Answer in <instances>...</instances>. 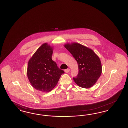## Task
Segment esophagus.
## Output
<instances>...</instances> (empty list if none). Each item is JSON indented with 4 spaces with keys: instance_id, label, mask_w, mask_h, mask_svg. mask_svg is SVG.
<instances>
[{
    "instance_id": "obj_1",
    "label": "esophagus",
    "mask_w": 128,
    "mask_h": 128,
    "mask_svg": "<svg viewBox=\"0 0 128 128\" xmlns=\"http://www.w3.org/2000/svg\"><path fill=\"white\" fill-rule=\"evenodd\" d=\"M70 68H67V69L65 70V72L66 73H68V72H70Z\"/></svg>"
}]
</instances>
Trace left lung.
I'll return each instance as SVG.
<instances>
[{"mask_svg": "<svg viewBox=\"0 0 128 128\" xmlns=\"http://www.w3.org/2000/svg\"><path fill=\"white\" fill-rule=\"evenodd\" d=\"M64 46L78 63L79 72L73 78L75 82L84 88L92 87L102 73L99 58L92 49L78 43H68Z\"/></svg>", "mask_w": 128, "mask_h": 128, "instance_id": "8db88e82", "label": "left lung"}]
</instances>
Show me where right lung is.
Masks as SVG:
<instances>
[{
  "label": "right lung",
  "mask_w": 128,
  "mask_h": 128,
  "mask_svg": "<svg viewBox=\"0 0 128 128\" xmlns=\"http://www.w3.org/2000/svg\"><path fill=\"white\" fill-rule=\"evenodd\" d=\"M52 54L53 48L44 43L28 62V78L33 87L38 91L48 92L52 90L64 73L52 60Z\"/></svg>",
  "instance_id": "right-lung-1"
}]
</instances>
